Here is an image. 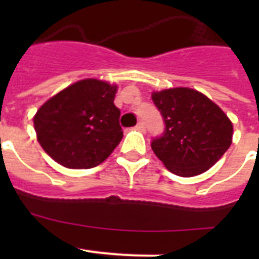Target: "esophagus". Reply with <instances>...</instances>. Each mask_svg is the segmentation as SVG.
Segmentation results:
<instances>
[{
    "mask_svg": "<svg viewBox=\"0 0 259 259\" xmlns=\"http://www.w3.org/2000/svg\"><path fill=\"white\" fill-rule=\"evenodd\" d=\"M136 130H139V131H145V124H144V122H139L136 124Z\"/></svg>",
    "mask_w": 259,
    "mask_h": 259,
    "instance_id": "obj_1",
    "label": "esophagus"
}]
</instances>
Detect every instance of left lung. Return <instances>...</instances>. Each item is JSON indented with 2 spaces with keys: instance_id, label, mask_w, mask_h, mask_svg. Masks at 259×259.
<instances>
[{
  "instance_id": "obj_1",
  "label": "left lung",
  "mask_w": 259,
  "mask_h": 259,
  "mask_svg": "<svg viewBox=\"0 0 259 259\" xmlns=\"http://www.w3.org/2000/svg\"><path fill=\"white\" fill-rule=\"evenodd\" d=\"M152 100L164 122L152 149L171 172L183 178L200 175L227 152L232 123L206 96L191 88H171L154 92Z\"/></svg>"
}]
</instances>
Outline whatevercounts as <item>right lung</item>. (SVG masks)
Returning a JSON list of instances; mask_svg holds the SVG:
<instances>
[{
    "instance_id": "1",
    "label": "right lung",
    "mask_w": 259,
    "mask_h": 259,
    "mask_svg": "<svg viewBox=\"0 0 259 259\" xmlns=\"http://www.w3.org/2000/svg\"><path fill=\"white\" fill-rule=\"evenodd\" d=\"M116 85L85 79L61 91L37 110L33 124L42 149L67 168H92L123 137Z\"/></svg>"
}]
</instances>
